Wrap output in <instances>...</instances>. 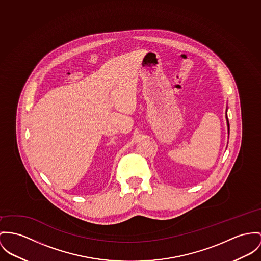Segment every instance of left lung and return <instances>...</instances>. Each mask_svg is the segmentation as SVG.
<instances>
[{
	"instance_id": "left-lung-1",
	"label": "left lung",
	"mask_w": 261,
	"mask_h": 261,
	"mask_svg": "<svg viewBox=\"0 0 261 261\" xmlns=\"http://www.w3.org/2000/svg\"><path fill=\"white\" fill-rule=\"evenodd\" d=\"M227 108H226V111H225V118H226V124H227V132L229 134V123H228V118H227Z\"/></svg>"
}]
</instances>
